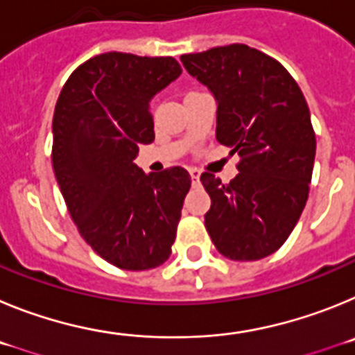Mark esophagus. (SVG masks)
Here are the masks:
<instances>
[{
  "mask_svg": "<svg viewBox=\"0 0 355 355\" xmlns=\"http://www.w3.org/2000/svg\"><path fill=\"white\" fill-rule=\"evenodd\" d=\"M190 178H192V183L197 184L199 183V178H200V172L197 168H190Z\"/></svg>",
  "mask_w": 355,
  "mask_h": 355,
  "instance_id": "esophagus-1",
  "label": "esophagus"
}]
</instances>
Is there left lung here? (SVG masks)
Wrapping results in <instances>:
<instances>
[{"mask_svg":"<svg viewBox=\"0 0 355 355\" xmlns=\"http://www.w3.org/2000/svg\"><path fill=\"white\" fill-rule=\"evenodd\" d=\"M181 62L215 97L216 140L241 156L231 183L200 175L211 199L206 229L225 258H266L288 240L309 193L316 139L302 90L277 60L245 44Z\"/></svg>","mask_w":355,"mask_h":355,"instance_id":"left-lung-1","label":"left lung"}]
</instances>
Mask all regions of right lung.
<instances>
[{
    "label": "right lung",
    "instance_id": "add662e5",
    "mask_svg": "<svg viewBox=\"0 0 355 355\" xmlns=\"http://www.w3.org/2000/svg\"><path fill=\"white\" fill-rule=\"evenodd\" d=\"M181 74L172 56L103 53L65 81L53 115V168L72 220L105 261L149 270L168 259L190 174L146 172L155 140L150 99Z\"/></svg>",
    "mask_w": 355,
    "mask_h": 355
}]
</instances>
